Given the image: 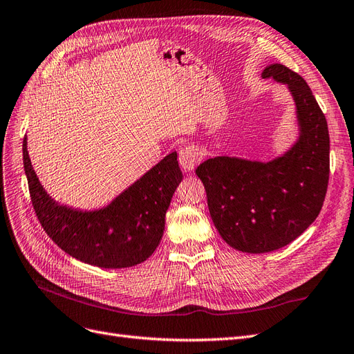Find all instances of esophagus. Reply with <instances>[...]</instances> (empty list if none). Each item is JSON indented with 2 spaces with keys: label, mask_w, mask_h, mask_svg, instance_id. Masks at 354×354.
<instances>
[{
  "label": "esophagus",
  "mask_w": 354,
  "mask_h": 354,
  "mask_svg": "<svg viewBox=\"0 0 354 354\" xmlns=\"http://www.w3.org/2000/svg\"><path fill=\"white\" fill-rule=\"evenodd\" d=\"M203 153L199 147L190 145V146H186L180 151V155H178V162H180V167L183 168L185 171H194L195 167L198 165L199 160L202 159Z\"/></svg>",
  "instance_id": "34e87169"
}]
</instances>
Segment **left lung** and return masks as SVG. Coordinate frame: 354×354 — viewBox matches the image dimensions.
<instances>
[{
  "mask_svg": "<svg viewBox=\"0 0 354 354\" xmlns=\"http://www.w3.org/2000/svg\"><path fill=\"white\" fill-rule=\"evenodd\" d=\"M263 78L283 84L294 100L297 138L267 160L214 156L196 168L220 236L232 248L264 254L297 239L322 209L329 180V133L307 82L281 63Z\"/></svg>",
  "mask_w": 354,
  "mask_h": 354,
  "instance_id": "1",
  "label": "left lung"
}]
</instances>
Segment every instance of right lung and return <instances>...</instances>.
<instances>
[{"instance_id":"add662e5","label":"right lung","mask_w":354,"mask_h":354,"mask_svg":"<svg viewBox=\"0 0 354 354\" xmlns=\"http://www.w3.org/2000/svg\"><path fill=\"white\" fill-rule=\"evenodd\" d=\"M24 167L32 205L48 236L73 259L102 269L133 267L153 254L162 239L171 198L183 180L177 152H173L108 205L80 209L47 194L32 167L26 137Z\"/></svg>"}]
</instances>
